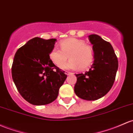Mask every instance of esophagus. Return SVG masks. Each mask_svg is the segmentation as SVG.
<instances>
[{
    "label": "esophagus",
    "mask_w": 133,
    "mask_h": 133,
    "mask_svg": "<svg viewBox=\"0 0 133 133\" xmlns=\"http://www.w3.org/2000/svg\"><path fill=\"white\" fill-rule=\"evenodd\" d=\"M65 74H66V75H69V74H71L72 73L71 72H69V71H65Z\"/></svg>",
    "instance_id": "34e87169"
}]
</instances>
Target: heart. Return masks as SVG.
I'll list each match as a JSON object with an SVG mask.
<instances>
[{
	"label": "heart",
	"mask_w": 133,
	"mask_h": 133,
	"mask_svg": "<svg viewBox=\"0 0 133 133\" xmlns=\"http://www.w3.org/2000/svg\"><path fill=\"white\" fill-rule=\"evenodd\" d=\"M61 49L55 46L49 54L52 62L57 66H61L68 58L71 59L67 63L63 64V69H77L79 67L84 69L90 65L93 60L92 48L85 45L82 40L69 38L60 42Z\"/></svg>",
	"instance_id": "heart-1"
}]
</instances>
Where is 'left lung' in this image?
Returning <instances> with one entry per match:
<instances>
[{"label":"left lung","instance_id":"8db88e82","mask_svg":"<svg viewBox=\"0 0 133 133\" xmlns=\"http://www.w3.org/2000/svg\"><path fill=\"white\" fill-rule=\"evenodd\" d=\"M88 38L93 45L94 62L85 73L76 74L74 92L83 100H96L111 89L118 69V60L109 42L97 35H91Z\"/></svg>","mask_w":133,"mask_h":133}]
</instances>
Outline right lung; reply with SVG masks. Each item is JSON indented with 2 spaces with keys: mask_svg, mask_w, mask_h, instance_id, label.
<instances>
[{
  "mask_svg": "<svg viewBox=\"0 0 133 133\" xmlns=\"http://www.w3.org/2000/svg\"><path fill=\"white\" fill-rule=\"evenodd\" d=\"M56 40L35 37L20 47L14 55L12 79L20 95L31 104L42 105L54 101L67 78L65 72L49 57Z\"/></svg>",
  "mask_w": 133,
  "mask_h": 133,
  "instance_id": "right-lung-1",
  "label": "right lung"
}]
</instances>
